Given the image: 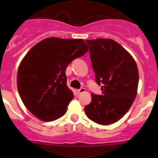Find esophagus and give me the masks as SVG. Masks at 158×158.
I'll return each mask as SVG.
<instances>
[{"mask_svg": "<svg viewBox=\"0 0 158 158\" xmlns=\"http://www.w3.org/2000/svg\"><path fill=\"white\" fill-rule=\"evenodd\" d=\"M85 89H84V88H81V89H78L77 92H78V94H81V93H82V92H85Z\"/></svg>", "mask_w": 158, "mask_h": 158, "instance_id": "obj_1", "label": "esophagus"}]
</instances>
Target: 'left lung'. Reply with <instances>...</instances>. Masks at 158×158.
I'll list each match as a JSON object with an SVG mask.
<instances>
[{
    "label": "left lung",
    "mask_w": 158,
    "mask_h": 158,
    "mask_svg": "<svg viewBox=\"0 0 158 158\" xmlns=\"http://www.w3.org/2000/svg\"><path fill=\"white\" fill-rule=\"evenodd\" d=\"M85 41L102 94H91L92 101L84 109L93 122L110 125L122 118L135 101L139 81L138 66L131 55L113 40Z\"/></svg>",
    "instance_id": "1"
}]
</instances>
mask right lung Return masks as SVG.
I'll use <instances>...</instances> for the list:
<instances>
[{"instance_id": "obj_1", "label": "right lung", "mask_w": 158, "mask_h": 158, "mask_svg": "<svg viewBox=\"0 0 158 158\" xmlns=\"http://www.w3.org/2000/svg\"><path fill=\"white\" fill-rule=\"evenodd\" d=\"M89 50L82 39H44L33 46L20 63L17 89L24 106L45 122L62 117L73 98L66 85L68 65Z\"/></svg>"}]
</instances>
